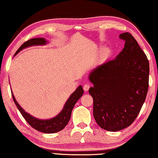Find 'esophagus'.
<instances>
[{
    "label": "esophagus",
    "instance_id": "34e87169",
    "mask_svg": "<svg viewBox=\"0 0 158 158\" xmlns=\"http://www.w3.org/2000/svg\"><path fill=\"white\" fill-rule=\"evenodd\" d=\"M89 88H90V85L89 84H86V85H85L83 86V89L85 91H88Z\"/></svg>",
    "mask_w": 158,
    "mask_h": 158
}]
</instances>
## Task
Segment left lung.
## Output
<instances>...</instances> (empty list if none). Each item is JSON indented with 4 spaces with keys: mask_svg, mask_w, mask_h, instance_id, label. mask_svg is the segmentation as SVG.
<instances>
[{
    "mask_svg": "<svg viewBox=\"0 0 158 158\" xmlns=\"http://www.w3.org/2000/svg\"><path fill=\"white\" fill-rule=\"evenodd\" d=\"M124 48L114 59L93 71L89 90L93 116L102 129L117 131L127 127L139 114L149 89V63L146 54L129 33L119 35Z\"/></svg>",
    "mask_w": 158,
    "mask_h": 158,
    "instance_id": "8db88e82",
    "label": "left lung"
}]
</instances>
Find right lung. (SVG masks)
Returning a JSON list of instances; mask_svg holds the SVG:
<instances>
[{"label":"right lung","instance_id":"1","mask_svg":"<svg viewBox=\"0 0 158 158\" xmlns=\"http://www.w3.org/2000/svg\"><path fill=\"white\" fill-rule=\"evenodd\" d=\"M46 44V40L44 38H33L28 40L24 42L22 46L18 48V50L16 51L15 55L18 54L20 50L24 49L25 48L29 47L31 46H35V45H44ZM84 93V91L82 89V86H79L76 91L73 92L68 100L67 101L65 106L60 113L58 114L56 117L53 118L48 120H40L38 118L32 117L31 115L26 112L23 109L21 108V106L18 104L17 101L14 96L13 93H11V95L13 99H14L15 104L17 106L18 110H20V113L23 116L24 119L27 121V123L29 124L32 127H33L35 130L37 131H41L43 133L51 134V133H56L62 130L63 129L68 123L70 119L71 114H72V111L73 110V106H75L77 101L82 97Z\"/></svg>","mask_w":158,"mask_h":158}]
</instances>
